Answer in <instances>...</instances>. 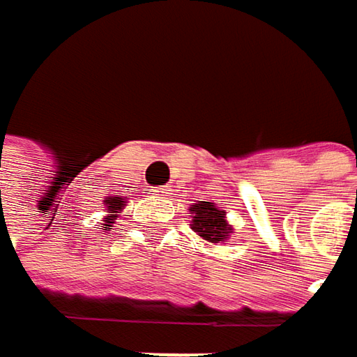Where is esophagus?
I'll return each instance as SVG.
<instances>
[{
  "label": "esophagus",
  "mask_w": 357,
  "mask_h": 357,
  "mask_svg": "<svg viewBox=\"0 0 357 357\" xmlns=\"http://www.w3.org/2000/svg\"><path fill=\"white\" fill-rule=\"evenodd\" d=\"M169 192H172L169 188H163V185H161V188H151V192H149V194H153V196H157V198H165Z\"/></svg>",
  "instance_id": "34e87169"
}]
</instances>
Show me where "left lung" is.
Returning <instances> with one entry per match:
<instances>
[{
	"label": "left lung",
	"instance_id": "obj_1",
	"mask_svg": "<svg viewBox=\"0 0 357 357\" xmlns=\"http://www.w3.org/2000/svg\"><path fill=\"white\" fill-rule=\"evenodd\" d=\"M188 211L192 217V229L202 240H206L211 244H221L234 234L231 225L225 219V211H221L215 202L198 200Z\"/></svg>",
	"mask_w": 357,
	"mask_h": 357
}]
</instances>
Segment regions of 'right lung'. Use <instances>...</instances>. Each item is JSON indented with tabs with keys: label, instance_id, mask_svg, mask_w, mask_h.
I'll list each match as a JSON object with an SVG mask.
<instances>
[{
	"label": "right lung",
	"instance_id": "1",
	"mask_svg": "<svg viewBox=\"0 0 357 357\" xmlns=\"http://www.w3.org/2000/svg\"><path fill=\"white\" fill-rule=\"evenodd\" d=\"M126 206V202H123V198H119V196H109L107 200H105V211H107V219H105V231L111 229V223L115 221V217H117V213L121 211Z\"/></svg>",
	"mask_w": 357,
	"mask_h": 357
}]
</instances>
